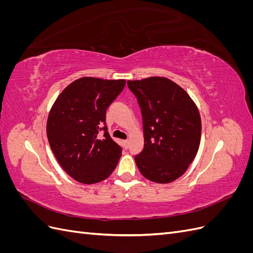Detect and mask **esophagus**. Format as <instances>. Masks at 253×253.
I'll use <instances>...</instances> for the list:
<instances>
[{"label": "esophagus", "mask_w": 253, "mask_h": 253, "mask_svg": "<svg viewBox=\"0 0 253 253\" xmlns=\"http://www.w3.org/2000/svg\"><path fill=\"white\" fill-rule=\"evenodd\" d=\"M124 144H125V147L127 149L128 148V140H124Z\"/></svg>", "instance_id": "1"}]
</instances>
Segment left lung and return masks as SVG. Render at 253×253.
Wrapping results in <instances>:
<instances>
[{
    "label": "left lung",
    "mask_w": 253,
    "mask_h": 253,
    "mask_svg": "<svg viewBox=\"0 0 253 253\" xmlns=\"http://www.w3.org/2000/svg\"><path fill=\"white\" fill-rule=\"evenodd\" d=\"M138 100L144 147L135 163L145 178L157 183L177 179L192 164L202 135L201 115L178 84L165 77L128 80Z\"/></svg>",
    "instance_id": "left-lung-1"
}]
</instances>
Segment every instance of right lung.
I'll return each mask as SVG.
<instances>
[{
  "instance_id": "obj_1",
  "label": "right lung",
  "mask_w": 253,
  "mask_h": 253,
  "mask_svg": "<svg viewBox=\"0 0 253 253\" xmlns=\"http://www.w3.org/2000/svg\"><path fill=\"white\" fill-rule=\"evenodd\" d=\"M126 80L82 77L67 85L48 114L46 133L53 155L62 169L81 183L108 178L117 167L122 149L105 125L109 105ZM101 129L105 133L100 135Z\"/></svg>"
}]
</instances>
